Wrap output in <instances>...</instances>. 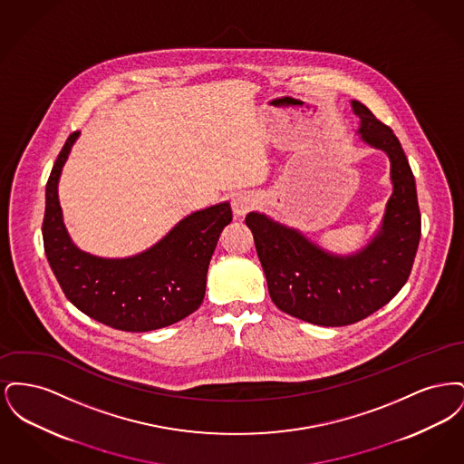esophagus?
Here are the masks:
<instances>
[{
  "label": "esophagus",
  "instance_id": "1",
  "mask_svg": "<svg viewBox=\"0 0 464 464\" xmlns=\"http://www.w3.org/2000/svg\"><path fill=\"white\" fill-rule=\"evenodd\" d=\"M254 205H256L254 199L250 198L248 195H240L233 199V212L237 218H243L254 208Z\"/></svg>",
  "mask_w": 464,
  "mask_h": 464
}]
</instances>
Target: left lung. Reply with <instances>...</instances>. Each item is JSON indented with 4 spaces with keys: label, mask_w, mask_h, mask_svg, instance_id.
Here are the masks:
<instances>
[{
    "label": "left lung",
    "mask_w": 464,
    "mask_h": 464,
    "mask_svg": "<svg viewBox=\"0 0 464 464\" xmlns=\"http://www.w3.org/2000/svg\"><path fill=\"white\" fill-rule=\"evenodd\" d=\"M353 111L362 139L392 161L393 195L372 242L337 257L263 214L245 218L276 308L324 327L352 325L388 304L411 275L420 238L416 180L397 135L365 104L353 101Z\"/></svg>",
    "instance_id": "8db88e82"
}]
</instances>
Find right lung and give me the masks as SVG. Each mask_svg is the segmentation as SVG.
Listing matches in <instances>:
<instances>
[{
	"label": "right lung",
	"mask_w": 464,
	"mask_h": 464,
	"mask_svg": "<svg viewBox=\"0 0 464 464\" xmlns=\"http://www.w3.org/2000/svg\"><path fill=\"white\" fill-rule=\"evenodd\" d=\"M78 135L67 137L44 195V254L63 292L90 318L118 331H156L186 318L203 301L208 263L222 229L233 219L229 203L188 216L135 257L85 254L69 240L57 198L61 170Z\"/></svg>",
	"instance_id": "obj_1"
}]
</instances>
